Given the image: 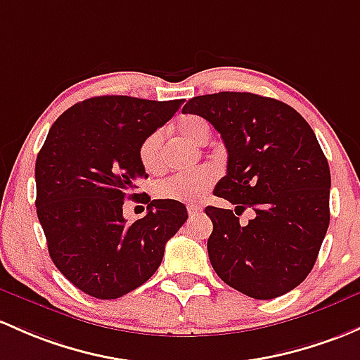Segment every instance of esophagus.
<instances>
[{
    "label": "esophagus",
    "mask_w": 360,
    "mask_h": 360,
    "mask_svg": "<svg viewBox=\"0 0 360 360\" xmlns=\"http://www.w3.org/2000/svg\"><path fill=\"white\" fill-rule=\"evenodd\" d=\"M188 214H190V217H196L198 214H202V209L196 205H190L188 207Z\"/></svg>",
    "instance_id": "1"
}]
</instances>
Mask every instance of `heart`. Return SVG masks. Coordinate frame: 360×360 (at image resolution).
Listing matches in <instances>:
<instances>
[{"mask_svg": "<svg viewBox=\"0 0 360 360\" xmlns=\"http://www.w3.org/2000/svg\"><path fill=\"white\" fill-rule=\"evenodd\" d=\"M177 132L193 145H205L210 138V124L203 117L184 115L176 126ZM162 145H164V131L157 129L143 139L139 145V162L148 172H155L160 167ZM215 181V172L212 169H200L195 172L176 174L160 181L155 186V195L170 202L193 203L202 198Z\"/></svg>", "mask_w": 360, "mask_h": 360, "instance_id": "obj_1", "label": "heart"}]
</instances>
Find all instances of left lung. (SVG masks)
Returning <instances> with one entry per match:
<instances>
[{
  "label": "left lung",
  "instance_id": "left-lung-1",
  "mask_svg": "<svg viewBox=\"0 0 360 360\" xmlns=\"http://www.w3.org/2000/svg\"><path fill=\"white\" fill-rule=\"evenodd\" d=\"M183 112L209 120L228 150L214 195L256 210L241 226L233 210L207 207L214 271L257 300L297 288L330 226V165L307 120L274 98L233 91L191 98Z\"/></svg>",
  "mask_w": 360,
  "mask_h": 360
}]
</instances>
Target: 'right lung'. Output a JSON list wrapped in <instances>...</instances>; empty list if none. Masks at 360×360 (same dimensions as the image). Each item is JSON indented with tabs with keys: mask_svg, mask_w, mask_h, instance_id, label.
<instances>
[{
	"mask_svg": "<svg viewBox=\"0 0 360 360\" xmlns=\"http://www.w3.org/2000/svg\"><path fill=\"white\" fill-rule=\"evenodd\" d=\"M181 100L94 96L65 110L36 160V210L58 271L81 291L112 300L146 283L165 243L186 222L181 202L151 200L134 190L148 174L139 145L179 110ZM126 199L149 203L127 225Z\"/></svg>",
	"mask_w": 360,
	"mask_h": 360,
	"instance_id": "add662e5",
	"label": "right lung"
}]
</instances>
